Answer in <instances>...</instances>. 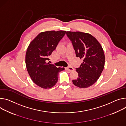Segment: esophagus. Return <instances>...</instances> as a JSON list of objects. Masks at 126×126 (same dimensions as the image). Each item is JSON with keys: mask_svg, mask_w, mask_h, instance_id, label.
Here are the masks:
<instances>
[{"mask_svg": "<svg viewBox=\"0 0 126 126\" xmlns=\"http://www.w3.org/2000/svg\"><path fill=\"white\" fill-rule=\"evenodd\" d=\"M66 70H68V71H73V70H74V69H73V67H70V66H69V67H66Z\"/></svg>", "mask_w": 126, "mask_h": 126, "instance_id": "obj_1", "label": "esophagus"}]
</instances>
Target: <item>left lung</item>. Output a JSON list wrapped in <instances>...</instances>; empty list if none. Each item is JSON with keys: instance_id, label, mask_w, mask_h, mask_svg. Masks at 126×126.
Here are the masks:
<instances>
[{"instance_id": "left-lung-1", "label": "left lung", "mask_w": 126, "mask_h": 126, "mask_svg": "<svg viewBox=\"0 0 126 126\" xmlns=\"http://www.w3.org/2000/svg\"><path fill=\"white\" fill-rule=\"evenodd\" d=\"M72 43L77 57L83 63L76 71L78 77L73 83L79 88H87L95 83L105 67V56L102 46L90 33L81 32H66Z\"/></svg>"}]
</instances>
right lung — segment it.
<instances>
[{
	"mask_svg": "<svg viewBox=\"0 0 126 126\" xmlns=\"http://www.w3.org/2000/svg\"><path fill=\"white\" fill-rule=\"evenodd\" d=\"M65 31L40 32L32 40L26 54V65L32 81L42 88H51L58 81V74L64 68H57L46 62L56 49Z\"/></svg>",
	"mask_w": 126,
	"mask_h": 126,
	"instance_id": "obj_1",
	"label": "right lung"
}]
</instances>
